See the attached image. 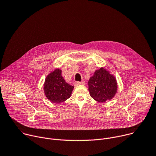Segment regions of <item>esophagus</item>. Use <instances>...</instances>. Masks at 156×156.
Here are the masks:
<instances>
[{"mask_svg":"<svg viewBox=\"0 0 156 156\" xmlns=\"http://www.w3.org/2000/svg\"><path fill=\"white\" fill-rule=\"evenodd\" d=\"M81 84H85V82L84 81L78 82V81H75L74 82V85L75 86H78V85H81Z\"/></svg>","mask_w":156,"mask_h":156,"instance_id":"esophagus-1","label":"esophagus"}]
</instances>
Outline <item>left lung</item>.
<instances>
[{
  "label": "left lung",
  "instance_id": "8db88e82",
  "mask_svg": "<svg viewBox=\"0 0 156 156\" xmlns=\"http://www.w3.org/2000/svg\"><path fill=\"white\" fill-rule=\"evenodd\" d=\"M87 84L91 97L99 102H105L114 98L118 90L115 76L105 67L96 70Z\"/></svg>",
  "mask_w": 156,
  "mask_h": 156
}]
</instances>
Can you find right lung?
<instances>
[{
    "mask_svg": "<svg viewBox=\"0 0 156 156\" xmlns=\"http://www.w3.org/2000/svg\"><path fill=\"white\" fill-rule=\"evenodd\" d=\"M74 87L62 76V70L55 69L48 74L44 83V92L51 102L59 104L70 98Z\"/></svg>",
    "mask_w": 156,
    "mask_h": 156,
    "instance_id": "obj_1",
    "label": "right lung"
}]
</instances>
